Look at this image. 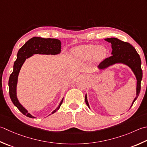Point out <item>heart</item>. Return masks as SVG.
I'll list each match as a JSON object with an SVG mask.
<instances>
[{"label": "heart", "mask_w": 147, "mask_h": 147, "mask_svg": "<svg viewBox=\"0 0 147 147\" xmlns=\"http://www.w3.org/2000/svg\"><path fill=\"white\" fill-rule=\"evenodd\" d=\"M71 53L78 59L88 60L94 58L97 61H101L107 55L108 50L103 45H85L73 48Z\"/></svg>", "instance_id": "b5f03b06"}]
</instances>
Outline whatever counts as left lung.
Returning <instances> with one entry per match:
<instances>
[{
  "label": "left lung",
  "instance_id": "8db88e82",
  "mask_svg": "<svg viewBox=\"0 0 147 147\" xmlns=\"http://www.w3.org/2000/svg\"><path fill=\"white\" fill-rule=\"evenodd\" d=\"M105 40L111 44L112 55L103 60L98 65L97 69L101 71L105 70L110 66L117 64H124L131 69L136 78V94L132 102L131 108L138 97L141 90V82L143 77V72L141 67L142 61L140 57L137 53L136 49L129 42H123L115 37L106 38ZM85 102L90 108L87 94H85Z\"/></svg>",
  "mask_w": 147,
  "mask_h": 147
}]
</instances>
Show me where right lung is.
Returning a JSON list of instances; mask_svg holds the SVG:
<instances>
[{
    "label": "right lung",
    "mask_w": 147,
    "mask_h": 147,
    "mask_svg": "<svg viewBox=\"0 0 147 147\" xmlns=\"http://www.w3.org/2000/svg\"><path fill=\"white\" fill-rule=\"evenodd\" d=\"M61 52V42L60 40L51 38H42L39 37H34L25 43L23 47L20 48L16 55V60L14 63L13 73L11 74L9 79V90L10 98L13 103L22 113L29 118H36L28 113L27 110L23 106L17 97L16 87L18 83V78L20 69L24 64L26 59L30 58L35 54L40 55H57ZM64 97L60 102L56 109L51 112L54 113L59 110L63 102ZM51 114L49 115H50ZM48 115V116H49Z\"/></svg>",
    "instance_id": "right-lung-1"
}]
</instances>
